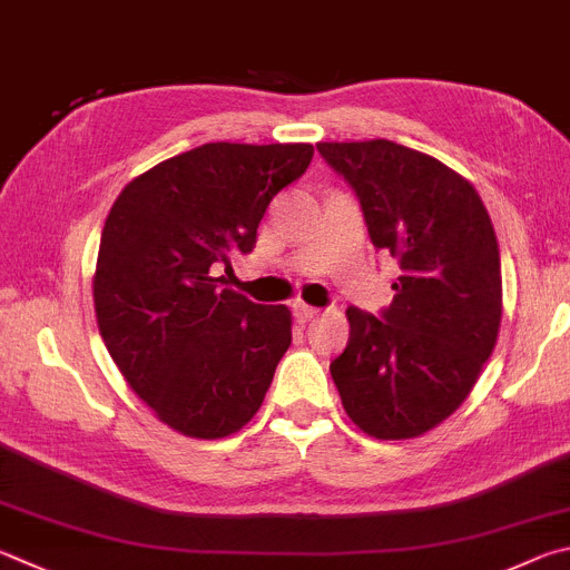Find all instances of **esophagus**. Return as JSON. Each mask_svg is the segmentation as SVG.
Listing matches in <instances>:
<instances>
[{
    "label": "esophagus",
    "mask_w": 570,
    "mask_h": 570,
    "mask_svg": "<svg viewBox=\"0 0 570 570\" xmlns=\"http://www.w3.org/2000/svg\"><path fill=\"white\" fill-rule=\"evenodd\" d=\"M294 316H296L298 324H308V321L318 316V308L316 306H308L304 302H296L294 304Z\"/></svg>",
    "instance_id": "obj_1"
}]
</instances>
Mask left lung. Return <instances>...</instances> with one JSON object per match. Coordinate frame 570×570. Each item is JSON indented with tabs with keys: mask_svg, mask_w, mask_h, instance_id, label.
Wrapping results in <instances>:
<instances>
[{
	"mask_svg": "<svg viewBox=\"0 0 570 570\" xmlns=\"http://www.w3.org/2000/svg\"><path fill=\"white\" fill-rule=\"evenodd\" d=\"M356 191L368 236L399 258L393 302L351 326L331 376L348 419L381 441L436 429L469 396L499 338V242L479 191L439 159L389 139L321 141Z\"/></svg>",
	"mask_w": 570,
	"mask_h": 570,
	"instance_id": "left-lung-1",
	"label": "left lung"
}]
</instances>
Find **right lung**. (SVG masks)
I'll use <instances>...</instances> for the list:
<instances>
[{
    "label": "right lung",
    "instance_id": "right-lung-1",
    "mask_svg": "<svg viewBox=\"0 0 570 570\" xmlns=\"http://www.w3.org/2000/svg\"><path fill=\"white\" fill-rule=\"evenodd\" d=\"M312 144H202L124 186L101 232L95 312L131 391L169 429L232 436L254 419L292 344V312L222 288Z\"/></svg>",
    "mask_w": 570,
    "mask_h": 570
}]
</instances>
